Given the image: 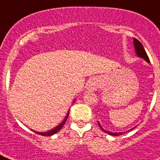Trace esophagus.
<instances>
[{"instance_id":"34e87169","label":"esophagus","mask_w":160,"mask_h":160,"mask_svg":"<svg viewBox=\"0 0 160 160\" xmlns=\"http://www.w3.org/2000/svg\"><path fill=\"white\" fill-rule=\"evenodd\" d=\"M98 87V82L95 79H91L88 82L89 90H96Z\"/></svg>"}]
</instances>
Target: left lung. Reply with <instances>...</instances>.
I'll use <instances>...</instances> for the list:
<instances>
[{
    "label": "left lung",
    "mask_w": 160,
    "mask_h": 160,
    "mask_svg": "<svg viewBox=\"0 0 160 160\" xmlns=\"http://www.w3.org/2000/svg\"><path fill=\"white\" fill-rule=\"evenodd\" d=\"M133 44H134V46H135V53H136L137 56H138V58H141L144 59V60L146 61L148 63H150L149 58H148V54H147L146 51H145V49H144L143 46H142V45L141 44V42H139V41L137 40V39H135V38H134V40H133ZM98 126L100 127V128H101V129L104 132L107 133V134H109V135H113V136H118V135H122L123 133H126V132H111V131H106V130H104L102 128L101 125H100V123H99V122H98ZM135 128H133L132 129H134ZM132 129L129 130V131H131Z\"/></svg>",
    "instance_id": "8db88e82"
}]
</instances>
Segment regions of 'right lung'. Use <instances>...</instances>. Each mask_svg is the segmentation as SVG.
Returning a JSON list of instances; mask_svg holds the SVG:
<instances>
[{
    "label": "right lung",
    "mask_w": 160,
    "mask_h": 160,
    "mask_svg": "<svg viewBox=\"0 0 160 160\" xmlns=\"http://www.w3.org/2000/svg\"><path fill=\"white\" fill-rule=\"evenodd\" d=\"M74 101H75V100H74ZM69 114H70V111H68L67 114H66V116L65 117L64 120H63L62 122H61V123L59 124L58 126H57L56 128H53V129L50 130V131H46V132H38V131H33V130H32V129H31V130H32V131H34L35 133H37V134H39V135H43V136H50V135H54V134H56V133H57V132H58V131H60V130L62 129V127H63V126H64L65 122H66V120H67L68 116H69Z\"/></svg>",
    "instance_id": "1"
}]
</instances>
